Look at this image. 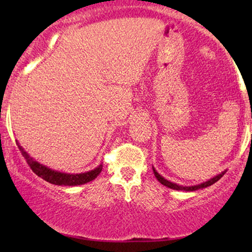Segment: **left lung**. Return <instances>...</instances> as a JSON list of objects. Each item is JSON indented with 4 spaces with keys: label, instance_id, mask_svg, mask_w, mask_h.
<instances>
[{
    "label": "left lung",
    "instance_id": "left-lung-1",
    "mask_svg": "<svg viewBox=\"0 0 252 252\" xmlns=\"http://www.w3.org/2000/svg\"><path fill=\"white\" fill-rule=\"evenodd\" d=\"M153 172H154L155 174V178L158 179V181L161 182V184L163 185V186L168 187V189H176V190H186V192H192V190H196V189H205V187H209L211 186V185H213L215 182H217L219 180V179L221 178L222 175L226 173V170H224V172H221L220 174L216 175L215 178L210 179V180L202 182V184H199V185H195V186H181V185H178V184H174V182H170L168 180H166V179L163 178V176H161L160 174H158V172H156L154 167H153Z\"/></svg>",
    "mask_w": 252,
    "mask_h": 252
}]
</instances>
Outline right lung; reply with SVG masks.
I'll return each mask as SVG.
<instances>
[{"label":"right lung","instance_id":"add662e5","mask_svg":"<svg viewBox=\"0 0 252 252\" xmlns=\"http://www.w3.org/2000/svg\"><path fill=\"white\" fill-rule=\"evenodd\" d=\"M17 147L21 150V154L24 155V158L27 161L28 166L31 167L32 170L37 176L43 179L45 181L50 182V184L58 185V186H78V185H84L88 184V182L92 181L94 179H96L99 173L102 172L103 164H99V166L96 167L94 169L90 170V172L80 173V174H67V173H62L57 172V170H53L48 167L43 166V164L39 163L37 161L34 160L33 158H31L30 155L27 154V152H25L24 148L20 146L19 142L16 141Z\"/></svg>","mask_w":252,"mask_h":252}]
</instances>
